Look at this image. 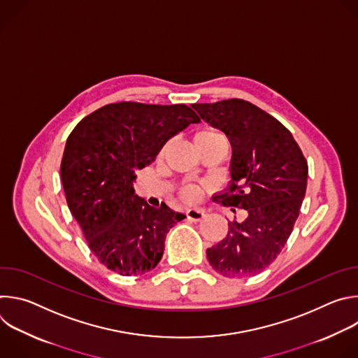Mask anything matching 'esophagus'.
Segmentation results:
<instances>
[{"label":"esophagus","mask_w":358,"mask_h":358,"mask_svg":"<svg viewBox=\"0 0 358 358\" xmlns=\"http://www.w3.org/2000/svg\"><path fill=\"white\" fill-rule=\"evenodd\" d=\"M187 218H188L189 221L199 222L201 220L206 218V214H203V211H201V210H188V211H187Z\"/></svg>","instance_id":"34e87169"}]
</instances>
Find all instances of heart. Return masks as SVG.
<instances>
[{
    "label": "heart",
    "mask_w": 358,
    "mask_h": 358,
    "mask_svg": "<svg viewBox=\"0 0 358 358\" xmlns=\"http://www.w3.org/2000/svg\"><path fill=\"white\" fill-rule=\"evenodd\" d=\"M215 141H227V138L221 133H218L215 130H203V131L196 133L195 137H194V143L195 144H207V143H215ZM169 145L170 144H167L162 150V155H164V152L169 150ZM180 195L185 201H195L198 198V195H199V189H198V187L189 184V185H185V187L181 188Z\"/></svg>",
    "instance_id": "obj_1"
}]
</instances>
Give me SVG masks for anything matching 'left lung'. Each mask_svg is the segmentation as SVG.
Masks as SVG:
<instances>
[{
  "instance_id": "obj_1",
  "label": "left lung",
  "mask_w": 358,
  "mask_h": 358,
  "mask_svg": "<svg viewBox=\"0 0 358 358\" xmlns=\"http://www.w3.org/2000/svg\"><path fill=\"white\" fill-rule=\"evenodd\" d=\"M192 108L232 145V181L217 199L246 211L245 221L228 224V235L207 249V258L227 278L258 275L293 231L308 185V160L292 133L250 101L228 99Z\"/></svg>"
}]
</instances>
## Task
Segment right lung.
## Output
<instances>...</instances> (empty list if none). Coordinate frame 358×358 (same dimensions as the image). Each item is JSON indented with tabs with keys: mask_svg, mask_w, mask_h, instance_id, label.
I'll return each instance as SVG.
<instances>
[{
	"mask_svg": "<svg viewBox=\"0 0 358 358\" xmlns=\"http://www.w3.org/2000/svg\"><path fill=\"white\" fill-rule=\"evenodd\" d=\"M198 115L187 105L119 101L83 117L66 140L61 177L89 249L108 269L143 275L162 261L166 235L185 218L134 194L136 171Z\"/></svg>",
	"mask_w": 358,
	"mask_h": 358,
	"instance_id": "obj_1",
	"label": "right lung"
}]
</instances>
